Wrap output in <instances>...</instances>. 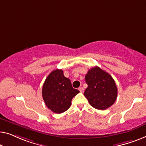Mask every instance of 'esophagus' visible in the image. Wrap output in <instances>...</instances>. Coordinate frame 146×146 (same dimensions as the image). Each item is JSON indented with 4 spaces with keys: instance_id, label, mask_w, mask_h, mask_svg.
I'll return each instance as SVG.
<instances>
[{
    "instance_id": "34e87169",
    "label": "esophagus",
    "mask_w": 146,
    "mask_h": 146,
    "mask_svg": "<svg viewBox=\"0 0 146 146\" xmlns=\"http://www.w3.org/2000/svg\"><path fill=\"white\" fill-rule=\"evenodd\" d=\"M79 91L81 92V93H83V92L84 91V89H83V87H79Z\"/></svg>"
}]
</instances>
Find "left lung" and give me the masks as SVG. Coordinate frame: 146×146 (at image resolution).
Returning <instances> with one entry per match:
<instances>
[{"label":"left lung","instance_id":"obj_1","mask_svg":"<svg viewBox=\"0 0 146 146\" xmlns=\"http://www.w3.org/2000/svg\"><path fill=\"white\" fill-rule=\"evenodd\" d=\"M85 81L88 87L84 95L94 108L107 109L116 101L118 89L113 78L107 72L94 67L88 71Z\"/></svg>","mask_w":146,"mask_h":146}]
</instances>
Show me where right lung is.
Masks as SVG:
<instances>
[{"instance_id":"add662e5","label":"right lung","mask_w":146,"mask_h":146,"mask_svg":"<svg viewBox=\"0 0 146 146\" xmlns=\"http://www.w3.org/2000/svg\"><path fill=\"white\" fill-rule=\"evenodd\" d=\"M79 93L73 89L71 81L61 69H55L48 76L42 88V96L49 109L57 114L68 110L71 100Z\"/></svg>"}]
</instances>
